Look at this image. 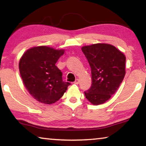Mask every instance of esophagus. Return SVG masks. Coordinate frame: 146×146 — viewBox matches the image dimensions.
Wrapping results in <instances>:
<instances>
[{
    "label": "esophagus",
    "mask_w": 146,
    "mask_h": 146,
    "mask_svg": "<svg viewBox=\"0 0 146 146\" xmlns=\"http://www.w3.org/2000/svg\"><path fill=\"white\" fill-rule=\"evenodd\" d=\"M78 83H79V80L78 78H76L75 82H74V84H78Z\"/></svg>",
    "instance_id": "34e87169"
}]
</instances>
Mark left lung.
<instances>
[{
    "instance_id": "obj_1",
    "label": "left lung",
    "mask_w": 146,
    "mask_h": 146,
    "mask_svg": "<svg viewBox=\"0 0 146 146\" xmlns=\"http://www.w3.org/2000/svg\"><path fill=\"white\" fill-rule=\"evenodd\" d=\"M82 52L91 70L92 84L84 91L86 98L97 106L105 103L117 91L124 78L125 56L111 44L83 46Z\"/></svg>"
}]
</instances>
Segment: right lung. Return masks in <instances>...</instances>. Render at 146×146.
I'll use <instances>...</instances> for the list:
<instances>
[{
	"label": "right lung",
	"mask_w": 146,
	"mask_h": 146,
	"mask_svg": "<svg viewBox=\"0 0 146 146\" xmlns=\"http://www.w3.org/2000/svg\"><path fill=\"white\" fill-rule=\"evenodd\" d=\"M64 53L45 46L34 47L23 54L19 71L24 84L35 99L46 104L58 100L70 82L62 80V73L55 64Z\"/></svg>",
	"instance_id": "right-lung-1"
}]
</instances>
